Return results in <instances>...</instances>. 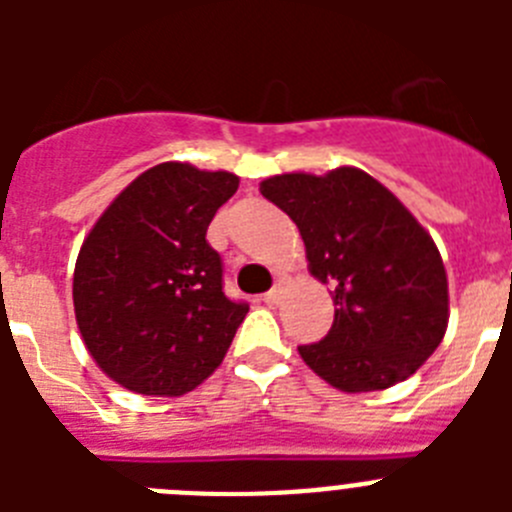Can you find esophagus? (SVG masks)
Returning <instances> with one entry per match:
<instances>
[{
	"label": "esophagus",
	"mask_w": 512,
	"mask_h": 512,
	"mask_svg": "<svg viewBox=\"0 0 512 512\" xmlns=\"http://www.w3.org/2000/svg\"><path fill=\"white\" fill-rule=\"evenodd\" d=\"M282 297H284V287L282 284H277V287H271L269 292H266L264 302L266 305H279V302H282Z\"/></svg>",
	"instance_id": "34e87169"
}]
</instances>
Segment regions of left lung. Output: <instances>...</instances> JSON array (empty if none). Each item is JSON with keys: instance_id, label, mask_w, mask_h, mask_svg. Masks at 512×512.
<instances>
[{"instance_id": "8db88e82", "label": "left lung", "mask_w": 512, "mask_h": 512, "mask_svg": "<svg viewBox=\"0 0 512 512\" xmlns=\"http://www.w3.org/2000/svg\"><path fill=\"white\" fill-rule=\"evenodd\" d=\"M259 189L295 220L307 269L336 305L328 336L297 348L302 361L351 395L418 372L449 325V279L413 212L356 166L277 174Z\"/></svg>"}]
</instances>
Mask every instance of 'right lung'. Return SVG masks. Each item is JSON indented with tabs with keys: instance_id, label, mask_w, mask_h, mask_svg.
<instances>
[{
	"instance_id": "1",
	"label": "right lung",
	"mask_w": 512,
	"mask_h": 512,
	"mask_svg": "<svg viewBox=\"0 0 512 512\" xmlns=\"http://www.w3.org/2000/svg\"><path fill=\"white\" fill-rule=\"evenodd\" d=\"M238 182L230 171L158 164L117 194L81 243L76 325L125 390L187 395L223 364L248 305L225 297L207 228Z\"/></svg>"
}]
</instances>
